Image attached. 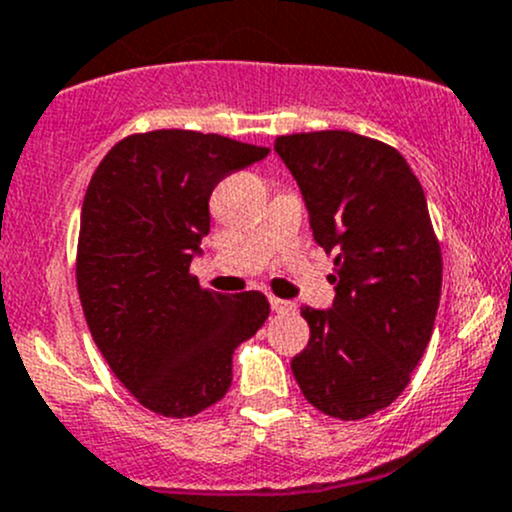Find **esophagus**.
<instances>
[{"label": "esophagus", "mask_w": 512, "mask_h": 512, "mask_svg": "<svg viewBox=\"0 0 512 512\" xmlns=\"http://www.w3.org/2000/svg\"><path fill=\"white\" fill-rule=\"evenodd\" d=\"M270 306H272V311H277V314H284V311H294V309H297V306H294V301L277 299V297H270Z\"/></svg>", "instance_id": "esophagus-1"}]
</instances>
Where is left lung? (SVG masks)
<instances>
[{"mask_svg":"<svg viewBox=\"0 0 512 512\" xmlns=\"http://www.w3.org/2000/svg\"><path fill=\"white\" fill-rule=\"evenodd\" d=\"M274 152L314 240L336 255V297L331 309H301L311 336L292 373L316 410L363 419L397 400L432 338L441 252L427 198L405 157L363 134H287Z\"/></svg>","mask_w":512,"mask_h":512,"instance_id":"8db88e82","label":"left lung"}]
</instances>
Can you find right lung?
<instances>
[{
    "label": "right lung",
    "instance_id": "obj_1",
    "mask_svg": "<svg viewBox=\"0 0 512 512\" xmlns=\"http://www.w3.org/2000/svg\"><path fill=\"white\" fill-rule=\"evenodd\" d=\"M267 147L191 129L122 139L80 213L78 294L93 341L152 412L193 417L233 383V353L270 316L260 292L218 294L188 272L211 230L218 181Z\"/></svg>",
    "mask_w": 512,
    "mask_h": 512
}]
</instances>
